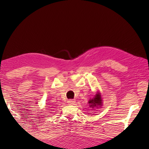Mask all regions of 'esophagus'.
I'll return each instance as SVG.
<instances>
[{"mask_svg": "<svg viewBox=\"0 0 149 149\" xmlns=\"http://www.w3.org/2000/svg\"><path fill=\"white\" fill-rule=\"evenodd\" d=\"M68 103L70 105H74L75 103V100H68Z\"/></svg>", "mask_w": 149, "mask_h": 149, "instance_id": "1", "label": "esophagus"}]
</instances>
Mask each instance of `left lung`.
Listing matches in <instances>:
<instances>
[{
	"mask_svg": "<svg viewBox=\"0 0 149 149\" xmlns=\"http://www.w3.org/2000/svg\"><path fill=\"white\" fill-rule=\"evenodd\" d=\"M89 107L91 108H94L95 107H99L102 106V99L100 93H97L92 99H90L88 102Z\"/></svg>",
	"mask_w": 149,
	"mask_h": 149,
	"instance_id": "1",
	"label": "left lung"
}]
</instances>
